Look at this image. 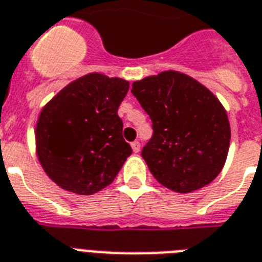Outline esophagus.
Returning <instances> with one entry per match:
<instances>
[{
	"instance_id": "esophagus-1",
	"label": "esophagus",
	"mask_w": 262,
	"mask_h": 262,
	"mask_svg": "<svg viewBox=\"0 0 262 262\" xmlns=\"http://www.w3.org/2000/svg\"><path fill=\"white\" fill-rule=\"evenodd\" d=\"M140 148H141V144H140V142H138V141L132 142V149H133V152H135V153L140 152Z\"/></svg>"
}]
</instances>
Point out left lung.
<instances>
[{
    "mask_svg": "<svg viewBox=\"0 0 262 262\" xmlns=\"http://www.w3.org/2000/svg\"><path fill=\"white\" fill-rule=\"evenodd\" d=\"M153 136L141 156L157 182L179 193L207 186L222 171L230 124L220 99L192 76L168 70L132 84Z\"/></svg>",
    "mask_w": 262,
    "mask_h": 262,
    "instance_id": "obj_1",
    "label": "left lung"
}]
</instances>
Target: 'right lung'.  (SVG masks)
<instances>
[{
    "label": "right lung",
    "mask_w": 262,
    "mask_h": 262,
    "mask_svg": "<svg viewBox=\"0 0 262 262\" xmlns=\"http://www.w3.org/2000/svg\"><path fill=\"white\" fill-rule=\"evenodd\" d=\"M129 90L122 78L90 72L46 103L35 129L36 155L57 186L93 195L112 184L132 148L117 112Z\"/></svg>",
    "instance_id": "1"
}]
</instances>
